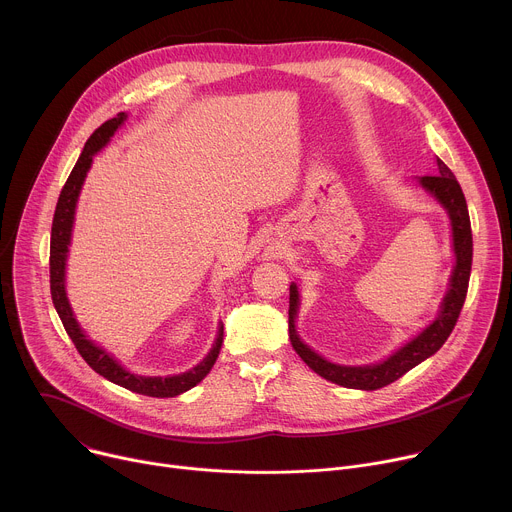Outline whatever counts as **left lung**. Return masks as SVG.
Returning a JSON list of instances; mask_svg holds the SVG:
<instances>
[{"label":"left lung","instance_id":"left-lung-1","mask_svg":"<svg viewBox=\"0 0 512 512\" xmlns=\"http://www.w3.org/2000/svg\"><path fill=\"white\" fill-rule=\"evenodd\" d=\"M438 174L436 176H422L420 184L426 188L436 200L446 208L450 222H452V242H454V254H456V266L450 276V288L444 296V302L440 306L438 318L422 330L414 340L404 344L396 354H392L382 364L374 366H340L324 360L314 350H310L296 334L294 318L298 312V290L296 284L290 286V310H288V334L292 348L296 354L322 378L346 386V388H358V390H378L382 386H388L390 382L404 376L410 368L432 356L440 346L446 342L450 332L456 326V320L460 316L462 304L466 300L468 292V278H470V266H472V230H470V218L466 200L462 194L460 184L456 182L450 168L436 160Z\"/></svg>","mask_w":512,"mask_h":512}]
</instances>
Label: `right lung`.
Here are the masks:
<instances>
[{
  "label": "right lung",
  "mask_w": 512,
  "mask_h": 512,
  "mask_svg": "<svg viewBox=\"0 0 512 512\" xmlns=\"http://www.w3.org/2000/svg\"><path fill=\"white\" fill-rule=\"evenodd\" d=\"M126 120V114H118L116 118L104 122L86 142L84 152L80 154L68 182L64 184L60 198H58V206H56V214H54V222H52V240H50V290H52V300L54 306L58 310V316L68 332V336L72 338L74 346L78 348V352L82 354V358L104 378H108L114 384H120L132 392L144 394V396H154V398H172L178 396L186 390H190L192 386H196L214 366L222 342H224V324L220 322L218 328V338L214 348L208 352V356L192 370L184 372V374H176V376H138L132 374L128 370H124L106 350H102L100 346H96L92 340L86 338V334L82 332V328L78 326L70 302L66 298V258H68V246H70V238H72V226H74V214H76V202L82 190V184L86 180V174L92 166V158L98 150H102L110 138L114 136V132L122 126V122Z\"/></svg>",
  "instance_id": "right-lung-1"
}]
</instances>
